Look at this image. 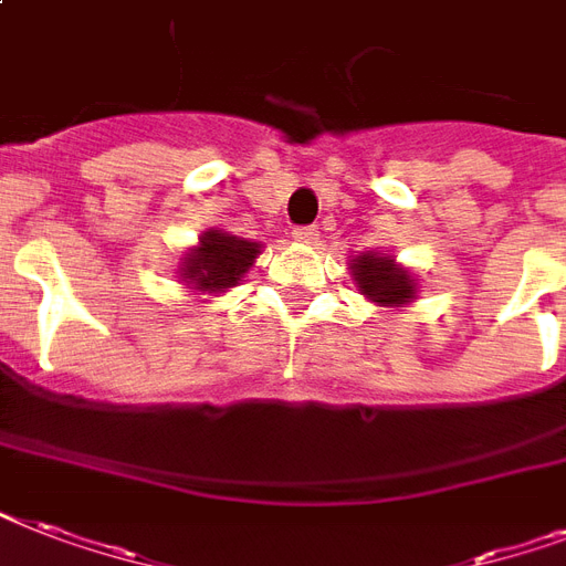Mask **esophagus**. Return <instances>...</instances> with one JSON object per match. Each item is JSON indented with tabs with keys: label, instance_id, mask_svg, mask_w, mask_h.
Wrapping results in <instances>:
<instances>
[{
	"label": "esophagus",
	"instance_id": "34e87169",
	"mask_svg": "<svg viewBox=\"0 0 566 566\" xmlns=\"http://www.w3.org/2000/svg\"><path fill=\"white\" fill-rule=\"evenodd\" d=\"M291 238L296 240V243H305V247H311V243H317L319 240V231L314 229V226H296V229L291 231Z\"/></svg>",
	"mask_w": 566,
	"mask_h": 566
}]
</instances>
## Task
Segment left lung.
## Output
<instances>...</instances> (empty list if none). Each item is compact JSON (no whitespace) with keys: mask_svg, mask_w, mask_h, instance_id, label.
I'll use <instances>...</instances> for the list:
<instances>
[{"mask_svg":"<svg viewBox=\"0 0 566 566\" xmlns=\"http://www.w3.org/2000/svg\"><path fill=\"white\" fill-rule=\"evenodd\" d=\"M349 275L353 284L358 287L364 300L378 305V308H394L402 311L411 302H417L420 293V279L396 261V255L387 252H361L353 255L349 261Z\"/></svg>","mask_w":566,"mask_h":566,"instance_id":"left-lung-1","label":"left lung"}]
</instances>
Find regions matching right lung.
<instances>
[{"label":"right lung","mask_w":566,"mask_h":566,"mask_svg":"<svg viewBox=\"0 0 566 566\" xmlns=\"http://www.w3.org/2000/svg\"><path fill=\"white\" fill-rule=\"evenodd\" d=\"M261 243L238 238L226 229H208L179 258L176 279L193 296H220L247 279L249 266L261 255Z\"/></svg>","instance_id":"right-lung-1"}]
</instances>
